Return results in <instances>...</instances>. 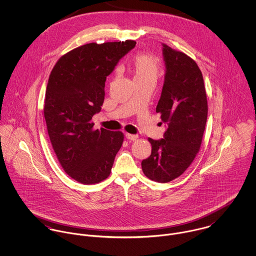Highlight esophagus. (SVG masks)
Instances as JSON below:
<instances>
[{
	"label": "esophagus",
	"mask_w": 256,
	"mask_h": 256,
	"mask_svg": "<svg viewBox=\"0 0 256 256\" xmlns=\"http://www.w3.org/2000/svg\"><path fill=\"white\" fill-rule=\"evenodd\" d=\"M125 137L130 141H136L138 139V135H133V134H129V133H126Z\"/></svg>",
	"instance_id": "esophagus-1"
}]
</instances>
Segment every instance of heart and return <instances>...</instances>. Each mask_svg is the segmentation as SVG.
Returning a JSON list of instances; mask_svg holds the SVG:
<instances>
[{"mask_svg": "<svg viewBox=\"0 0 256 256\" xmlns=\"http://www.w3.org/2000/svg\"><path fill=\"white\" fill-rule=\"evenodd\" d=\"M158 65L154 57L148 54H138L133 59L134 82H156L158 76Z\"/></svg>", "mask_w": 256, "mask_h": 256, "instance_id": "obj_1", "label": "heart"}]
</instances>
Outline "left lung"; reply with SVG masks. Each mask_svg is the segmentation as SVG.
Here are the masks:
<instances>
[{
	"label": "left lung",
	"mask_w": 256,
	"mask_h": 256,
	"mask_svg": "<svg viewBox=\"0 0 256 256\" xmlns=\"http://www.w3.org/2000/svg\"><path fill=\"white\" fill-rule=\"evenodd\" d=\"M162 45L166 70L156 111L162 114L166 129L162 139H148L152 152L142 160V170L150 180L166 183L182 176L198 152L208 104L197 64L182 52Z\"/></svg>",
	"instance_id": "obj_1"
}]
</instances>
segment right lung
Here are the masks:
<instances>
[{"instance_id":"obj_1","label":"right lung","mask_w":256,"mask_h":256,"mask_svg":"<svg viewBox=\"0 0 256 256\" xmlns=\"http://www.w3.org/2000/svg\"><path fill=\"white\" fill-rule=\"evenodd\" d=\"M135 45L133 40L82 45L61 57L50 74L44 104L48 135L62 168L78 182L108 178L122 146L121 132L94 130L90 120L102 110L106 76Z\"/></svg>"}]
</instances>
